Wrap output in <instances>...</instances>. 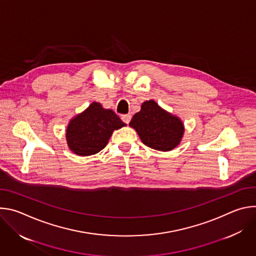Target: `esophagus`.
Returning a JSON list of instances; mask_svg holds the SVG:
<instances>
[{"mask_svg": "<svg viewBox=\"0 0 256 256\" xmlns=\"http://www.w3.org/2000/svg\"><path fill=\"white\" fill-rule=\"evenodd\" d=\"M122 120L124 122H126L128 124H130V122L132 120V116L130 114H122Z\"/></svg>", "mask_w": 256, "mask_h": 256, "instance_id": "34e87169", "label": "esophagus"}]
</instances>
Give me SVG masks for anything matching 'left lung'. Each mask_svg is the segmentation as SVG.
<instances>
[{
	"mask_svg": "<svg viewBox=\"0 0 256 256\" xmlns=\"http://www.w3.org/2000/svg\"><path fill=\"white\" fill-rule=\"evenodd\" d=\"M130 126L136 132L146 146L162 152L176 148L184 134L182 120L153 99L142 103L140 110L132 116Z\"/></svg>",
	"mask_w": 256,
	"mask_h": 256,
	"instance_id": "1",
	"label": "left lung"
}]
</instances>
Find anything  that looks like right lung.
<instances>
[{
    "label": "right lung",
    "mask_w": 256,
    "mask_h": 256,
    "mask_svg": "<svg viewBox=\"0 0 256 256\" xmlns=\"http://www.w3.org/2000/svg\"><path fill=\"white\" fill-rule=\"evenodd\" d=\"M126 126L112 109H105L94 101L68 122L66 130L68 147L82 157L97 154L106 147L112 132Z\"/></svg>",
    "instance_id": "1"
}]
</instances>
